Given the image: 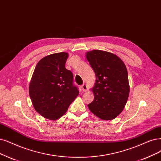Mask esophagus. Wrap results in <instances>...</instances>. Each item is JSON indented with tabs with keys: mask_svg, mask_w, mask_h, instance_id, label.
Wrapping results in <instances>:
<instances>
[{
	"mask_svg": "<svg viewBox=\"0 0 161 161\" xmlns=\"http://www.w3.org/2000/svg\"><path fill=\"white\" fill-rule=\"evenodd\" d=\"M81 89L83 92H86L87 90V86L86 84H83V85L81 86Z\"/></svg>",
	"mask_w": 161,
	"mask_h": 161,
	"instance_id": "esophagus-1",
	"label": "esophagus"
}]
</instances>
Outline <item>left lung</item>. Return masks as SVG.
Segmentation results:
<instances>
[{
  "mask_svg": "<svg viewBox=\"0 0 161 161\" xmlns=\"http://www.w3.org/2000/svg\"><path fill=\"white\" fill-rule=\"evenodd\" d=\"M86 56L96 77L92 89L94 99L88 108L103 120L114 119L123 111L129 97L127 68L119 57L109 52L94 50Z\"/></svg>",
  "mask_w": 161,
  "mask_h": 161,
  "instance_id": "1",
  "label": "left lung"
}]
</instances>
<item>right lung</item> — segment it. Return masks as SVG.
Wrapping results in <instances>:
<instances>
[{
  "label": "right lung",
  "instance_id": "right-lung-1",
  "mask_svg": "<svg viewBox=\"0 0 161 161\" xmlns=\"http://www.w3.org/2000/svg\"><path fill=\"white\" fill-rule=\"evenodd\" d=\"M68 53L46 56L38 62L29 84L34 109L52 121L63 116L79 94L73 74L65 68Z\"/></svg>",
  "mask_w": 161,
  "mask_h": 161
}]
</instances>
